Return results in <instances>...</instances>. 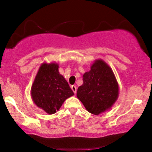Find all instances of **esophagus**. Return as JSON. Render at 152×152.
Returning <instances> with one entry per match:
<instances>
[{"label":"esophagus","instance_id":"34e87169","mask_svg":"<svg viewBox=\"0 0 152 152\" xmlns=\"http://www.w3.org/2000/svg\"><path fill=\"white\" fill-rule=\"evenodd\" d=\"M71 89L72 90V91H73L75 94L76 92H77V87L75 86H71Z\"/></svg>","mask_w":152,"mask_h":152}]
</instances>
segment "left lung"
<instances>
[{"label":"left lung","mask_w":152,"mask_h":152,"mask_svg":"<svg viewBox=\"0 0 152 152\" xmlns=\"http://www.w3.org/2000/svg\"><path fill=\"white\" fill-rule=\"evenodd\" d=\"M83 84L77 97L89 113L99 115L108 111L118 98L119 85L111 68L102 59H96L83 75Z\"/></svg>","instance_id":"left-lung-1"}]
</instances>
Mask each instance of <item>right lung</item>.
<instances>
[{
  "label": "right lung",
  "mask_w": 152,
  "mask_h": 152,
  "mask_svg": "<svg viewBox=\"0 0 152 152\" xmlns=\"http://www.w3.org/2000/svg\"><path fill=\"white\" fill-rule=\"evenodd\" d=\"M59 64L44 62L39 68L31 87V97L37 107L49 115L59 111L62 104L74 93L59 72Z\"/></svg>",
  "instance_id": "1"
}]
</instances>
